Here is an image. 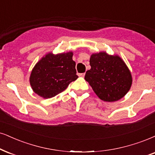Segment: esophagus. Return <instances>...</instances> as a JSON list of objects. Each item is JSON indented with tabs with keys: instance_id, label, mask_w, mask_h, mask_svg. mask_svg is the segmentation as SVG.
Returning <instances> with one entry per match:
<instances>
[{
	"instance_id": "1",
	"label": "esophagus",
	"mask_w": 155,
	"mask_h": 155,
	"mask_svg": "<svg viewBox=\"0 0 155 155\" xmlns=\"http://www.w3.org/2000/svg\"><path fill=\"white\" fill-rule=\"evenodd\" d=\"M79 76H81V77H84V76H85V73H81V74H78Z\"/></svg>"
}]
</instances>
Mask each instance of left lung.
<instances>
[{
    "mask_svg": "<svg viewBox=\"0 0 155 155\" xmlns=\"http://www.w3.org/2000/svg\"><path fill=\"white\" fill-rule=\"evenodd\" d=\"M89 62L91 69L84 79L99 99L112 102L127 94L132 86V74L119 56L99 52L92 54Z\"/></svg>",
    "mask_w": 155,
    "mask_h": 155,
    "instance_id": "obj_1",
    "label": "left lung"
}]
</instances>
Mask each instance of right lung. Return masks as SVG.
<instances>
[{"instance_id":"1","label":"right lung","mask_w":155,"mask_h":155,"mask_svg":"<svg viewBox=\"0 0 155 155\" xmlns=\"http://www.w3.org/2000/svg\"><path fill=\"white\" fill-rule=\"evenodd\" d=\"M73 52L56 55L48 53L38 61L30 76L33 91L48 99L64 91L71 82L77 79Z\"/></svg>"}]
</instances>
